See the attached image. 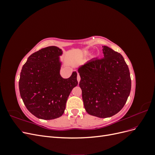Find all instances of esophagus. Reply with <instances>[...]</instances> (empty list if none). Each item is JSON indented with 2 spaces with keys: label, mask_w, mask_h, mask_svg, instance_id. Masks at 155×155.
Returning <instances> with one entry per match:
<instances>
[{
  "label": "esophagus",
  "mask_w": 155,
  "mask_h": 155,
  "mask_svg": "<svg viewBox=\"0 0 155 155\" xmlns=\"http://www.w3.org/2000/svg\"><path fill=\"white\" fill-rule=\"evenodd\" d=\"M77 80H78V83H79V81H80V80H81L80 76H79V74H78V76H77Z\"/></svg>",
  "instance_id": "1"
}]
</instances>
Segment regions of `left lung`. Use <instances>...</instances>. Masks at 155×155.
Returning <instances> with one entry per match:
<instances>
[{
	"label": "left lung",
	"mask_w": 155,
	"mask_h": 155,
	"mask_svg": "<svg viewBox=\"0 0 155 155\" xmlns=\"http://www.w3.org/2000/svg\"><path fill=\"white\" fill-rule=\"evenodd\" d=\"M104 58L92 59L79 67V87L87 113L109 118L118 113L130 94L131 79L123 56L104 46Z\"/></svg>",
	"instance_id": "1"
}]
</instances>
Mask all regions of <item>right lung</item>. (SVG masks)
Returning <instances> with one entry per match:
<instances>
[{
  "instance_id": "obj_1",
  "label": "right lung",
  "mask_w": 155,
  "mask_h": 155,
  "mask_svg": "<svg viewBox=\"0 0 155 155\" xmlns=\"http://www.w3.org/2000/svg\"><path fill=\"white\" fill-rule=\"evenodd\" d=\"M61 49L51 46L32 54L22 68L18 87L24 104L31 113L43 120L59 118L73 88L78 84L77 72L69 78L60 75Z\"/></svg>"
}]
</instances>
